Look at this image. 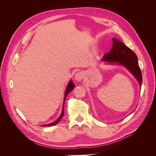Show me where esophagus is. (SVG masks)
Segmentation results:
<instances>
[{"label": "esophagus", "mask_w": 156, "mask_h": 156, "mask_svg": "<svg viewBox=\"0 0 156 156\" xmlns=\"http://www.w3.org/2000/svg\"><path fill=\"white\" fill-rule=\"evenodd\" d=\"M83 78H84V73L83 72H81L77 73L76 74H75V80L76 81H77V82L82 81V80L83 79Z\"/></svg>", "instance_id": "obj_1"}]
</instances>
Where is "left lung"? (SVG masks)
I'll return each mask as SVG.
<instances>
[{
	"label": "left lung",
	"instance_id": "left-lung-1",
	"mask_svg": "<svg viewBox=\"0 0 156 156\" xmlns=\"http://www.w3.org/2000/svg\"><path fill=\"white\" fill-rule=\"evenodd\" d=\"M103 62L111 64L123 66L133 75L140 84L141 88L143 82L142 73L138 66V58L134 52L119 40L112 38V47L108 53L101 58Z\"/></svg>",
	"mask_w": 156,
	"mask_h": 156
}]
</instances>
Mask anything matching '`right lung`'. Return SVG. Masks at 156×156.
<instances>
[{
  "label": "right lung",
  "instance_id": "1",
  "mask_svg": "<svg viewBox=\"0 0 156 156\" xmlns=\"http://www.w3.org/2000/svg\"><path fill=\"white\" fill-rule=\"evenodd\" d=\"M75 87V84H73L72 80H70L69 82L68 83V85L66 87V90H65V93H64V103H63V107H62V112H61V114L60 115V116L58 118V119L56 120V121L52 122L51 124H45V125H42L41 126H54L56 125V124H58V122H60V120L62 119V118L64 116V102H65V100L67 96L68 95V94L73 90V89Z\"/></svg>",
  "mask_w": 156,
  "mask_h": 156
}]
</instances>
